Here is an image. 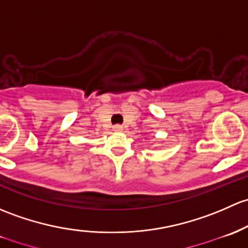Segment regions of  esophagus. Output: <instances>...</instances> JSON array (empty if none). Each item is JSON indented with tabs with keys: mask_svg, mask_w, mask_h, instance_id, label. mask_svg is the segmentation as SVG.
<instances>
[{
	"mask_svg": "<svg viewBox=\"0 0 248 248\" xmlns=\"http://www.w3.org/2000/svg\"><path fill=\"white\" fill-rule=\"evenodd\" d=\"M113 131L114 132H122L124 131V127H122L121 124H115V126L113 127Z\"/></svg>",
	"mask_w": 248,
	"mask_h": 248,
	"instance_id": "obj_1",
	"label": "esophagus"
}]
</instances>
